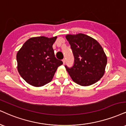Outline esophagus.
<instances>
[{
  "mask_svg": "<svg viewBox=\"0 0 126 126\" xmlns=\"http://www.w3.org/2000/svg\"><path fill=\"white\" fill-rule=\"evenodd\" d=\"M62 61H63V64H65V63H66V59H63V60H62Z\"/></svg>",
  "mask_w": 126,
  "mask_h": 126,
  "instance_id": "obj_1",
  "label": "esophagus"
}]
</instances>
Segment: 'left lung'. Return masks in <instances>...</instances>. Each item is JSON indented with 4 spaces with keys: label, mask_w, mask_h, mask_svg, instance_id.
Wrapping results in <instances>:
<instances>
[{
    "label": "left lung",
    "mask_w": 126,
    "mask_h": 126,
    "mask_svg": "<svg viewBox=\"0 0 126 126\" xmlns=\"http://www.w3.org/2000/svg\"><path fill=\"white\" fill-rule=\"evenodd\" d=\"M75 57L74 65L66 70L74 82L82 86L96 83L103 76L107 59L99 43L83 33L66 36Z\"/></svg>",
    "instance_id": "8db88e82"
}]
</instances>
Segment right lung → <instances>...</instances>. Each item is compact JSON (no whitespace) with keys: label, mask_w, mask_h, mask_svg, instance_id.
<instances>
[{"label":"right lung","mask_w":126,"mask_h":126,"mask_svg":"<svg viewBox=\"0 0 126 126\" xmlns=\"http://www.w3.org/2000/svg\"><path fill=\"white\" fill-rule=\"evenodd\" d=\"M56 39L57 36L31 37L18 51L17 70L30 85L40 87L49 83L57 67L63 64L54 56L52 46Z\"/></svg>","instance_id":"add662e5"}]
</instances>
